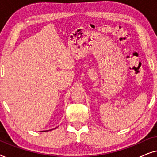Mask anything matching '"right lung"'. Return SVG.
<instances>
[{"mask_svg":"<svg viewBox=\"0 0 157 157\" xmlns=\"http://www.w3.org/2000/svg\"><path fill=\"white\" fill-rule=\"evenodd\" d=\"M53 129H54V128H53ZM51 130H52V129H51ZM47 132H48V131H47Z\"/></svg>","mask_w":157,"mask_h":157,"instance_id":"1","label":"right lung"}]
</instances>
